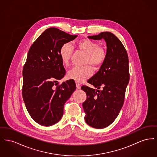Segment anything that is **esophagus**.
Instances as JSON below:
<instances>
[{
	"mask_svg": "<svg viewBox=\"0 0 157 157\" xmlns=\"http://www.w3.org/2000/svg\"><path fill=\"white\" fill-rule=\"evenodd\" d=\"M76 88L77 89H80L81 88V85L79 83H76Z\"/></svg>",
	"mask_w": 157,
	"mask_h": 157,
	"instance_id": "esophagus-1",
	"label": "esophagus"
}]
</instances>
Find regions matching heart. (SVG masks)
Listing matches in <instances>:
<instances>
[{
    "mask_svg": "<svg viewBox=\"0 0 157 157\" xmlns=\"http://www.w3.org/2000/svg\"><path fill=\"white\" fill-rule=\"evenodd\" d=\"M76 46L79 50L86 54L83 63L85 66L74 67L68 72L67 76L77 82H82L92 75V67L94 69H97L103 64L106 59L107 52L105 48L100 46L97 42L88 38L78 41ZM72 53V47L69 43H65L60 47L59 56L64 65L67 66L70 64Z\"/></svg>",
    "mask_w": 157,
    "mask_h": 157,
    "instance_id": "obj_1",
    "label": "heart"
}]
</instances>
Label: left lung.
<instances>
[{
  "instance_id": "1",
  "label": "left lung",
  "mask_w": 157,
  "mask_h": 157,
  "mask_svg": "<svg viewBox=\"0 0 157 157\" xmlns=\"http://www.w3.org/2000/svg\"><path fill=\"white\" fill-rule=\"evenodd\" d=\"M93 40L104 38L107 43L106 59L99 71L88 82L98 89L82 85L86 100L82 104L86 123L96 129L110 125L119 114L123 105L125 92L129 83V58L120 40L110 32L88 36Z\"/></svg>"
}]
</instances>
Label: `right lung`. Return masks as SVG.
Segmentation results:
<instances>
[{"label":"right lung","mask_w":157,"mask_h":157,"mask_svg":"<svg viewBox=\"0 0 157 157\" xmlns=\"http://www.w3.org/2000/svg\"><path fill=\"white\" fill-rule=\"evenodd\" d=\"M77 36L49 28L29 48L22 71V94L30 116L40 125L50 126L60 120L64 104L76 89L73 80L62 84L57 80L66 74L60 48Z\"/></svg>","instance_id":"add662e5"}]
</instances>
